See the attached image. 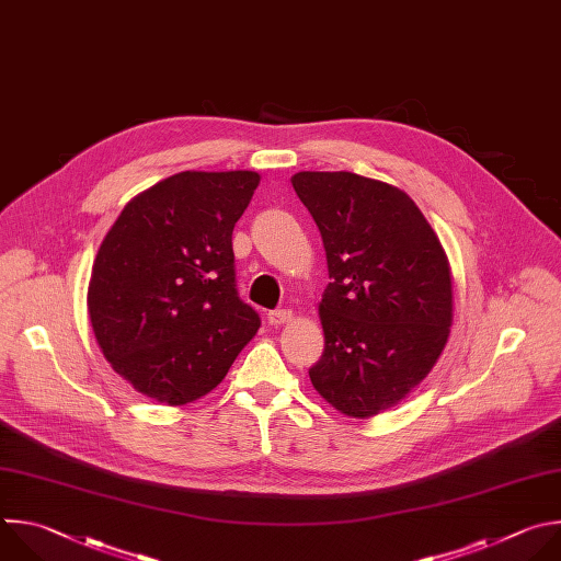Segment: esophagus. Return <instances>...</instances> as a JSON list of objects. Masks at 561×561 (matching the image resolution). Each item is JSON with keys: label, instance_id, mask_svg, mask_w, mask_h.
<instances>
[{"label": "esophagus", "instance_id": "34e87169", "mask_svg": "<svg viewBox=\"0 0 561 561\" xmlns=\"http://www.w3.org/2000/svg\"><path fill=\"white\" fill-rule=\"evenodd\" d=\"M291 318H294L291 309H272V311H267V322L270 324H285Z\"/></svg>", "mask_w": 561, "mask_h": 561}]
</instances>
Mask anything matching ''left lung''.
Returning <instances> with one entry per match:
<instances>
[{
  "mask_svg": "<svg viewBox=\"0 0 561 561\" xmlns=\"http://www.w3.org/2000/svg\"><path fill=\"white\" fill-rule=\"evenodd\" d=\"M291 185L320 230L331 278L311 385L345 415H376L426 378L449 339V261L393 185L354 172H298Z\"/></svg>",
  "mask_w": 561,
  "mask_h": 561,
  "instance_id": "8db88e82",
  "label": "left lung"
}]
</instances>
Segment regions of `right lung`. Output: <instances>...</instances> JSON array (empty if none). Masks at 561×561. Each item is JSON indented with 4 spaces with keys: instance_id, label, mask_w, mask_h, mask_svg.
I'll list each match as a JSON object with an SVG mask.
<instances>
[{
    "instance_id": "1",
    "label": "right lung",
    "mask_w": 561,
    "mask_h": 561,
    "mask_svg": "<svg viewBox=\"0 0 561 561\" xmlns=\"http://www.w3.org/2000/svg\"><path fill=\"white\" fill-rule=\"evenodd\" d=\"M259 181L179 172L133 198L105 234L88 313L105 360L139 393L165 404L209 393L259 331L232 250Z\"/></svg>"
}]
</instances>
